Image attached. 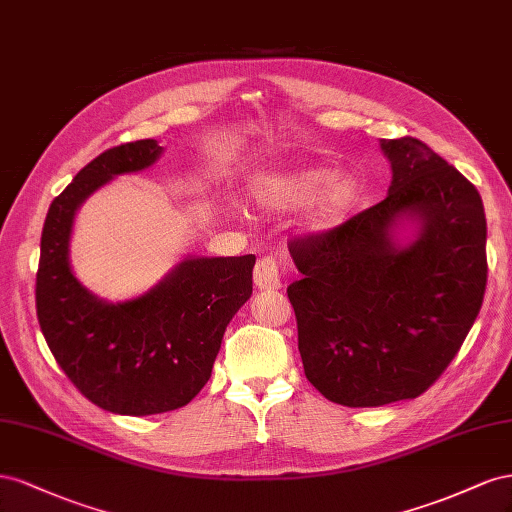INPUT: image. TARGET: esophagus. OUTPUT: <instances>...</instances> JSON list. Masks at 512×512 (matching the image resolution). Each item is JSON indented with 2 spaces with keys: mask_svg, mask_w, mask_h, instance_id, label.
Returning a JSON list of instances; mask_svg holds the SVG:
<instances>
[{
  "mask_svg": "<svg viewBox=\"0 0 512 512\" xmlns=\"http://www.w3.org/2000/svg\"><path fill=\"white\" fill-rule=\"evenodd\" d=\"M255 285L259 289H281V274L279 264L272 257H261L255 266Z\"/></svg>",
  "mask_w": 512,
  "mask_h": 512,
  "instance_id": "obj_1",
  "label": "esophagus"
}]
</instances>
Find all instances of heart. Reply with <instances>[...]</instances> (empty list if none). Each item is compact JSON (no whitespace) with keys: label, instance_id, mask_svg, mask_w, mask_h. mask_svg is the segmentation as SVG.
Listing matches in <instances>:
<instances>
[{"label":"heart","instance_id":"1","mask_svg":"<svg viewBox=\"0 0 512 512\" xmlns=\"http://www.w3.org/2000/svg\"><path fill=\"white\" fill-rule=\"evenodd\" d=\"M362 195L364 186L356 173H337L330 167L268 175L255 184V197L272 210H296L313 203V221L324 229L343 225L360 206Z\"/></svg>","mask_w":512,"mask_h":512}]
</instances>
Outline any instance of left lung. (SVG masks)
<instances>
[{"instance_id": "8db88e82", "label": "left lung", "mask_w": 512, "mask_h": 512, "mask_svg": "<svg viewBox=\"0 0 512 512\" xmlns=\"http://www.w3.org/2000/svg\"><path fill=\"white\" fill-rule=\"evenodd\" d=\"M388 197L324 236L294 240L287 287L309 382L332 403L379 407L425 392L459 352L487 285L476 186L414 137L379 139ZM407 226L415 236L403 243Z\"/></svg>"}]
</instances>
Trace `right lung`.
<instances>
[{
	"label": "right lung",
	"mask_w": 512,
	"mask_h": 512,
	"mask_svg": "<svg viewBox=\"0 0 512 512\" xmlns=\"http://www.w3.org/2000/svg\"><path fill=\"white\" fill-rule=\"evenodd\" d=\"M156 139L124 143L85 165L55 197L40 240L36 313L51 354L83 397L111 414L178 410L206 386L225 328L253 294L255 255L186 257L143 296L107 302L70 268L81 203L115 175L152 167Z\"/></svg>",
	"instance_id": "add662e5"
}]
</instances>
